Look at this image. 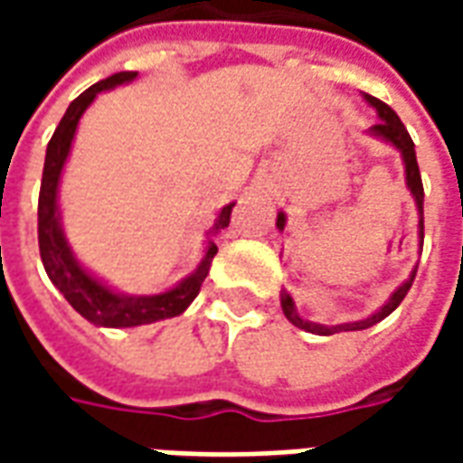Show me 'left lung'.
<instances>
[{"instance_id":"1","label":"left lung","mask_w":463,"mask_h":463,"mask_svg":"<svg viewBox=\"0 0 463 463\" xmlns=\"http://www.w3.org/2000/svg\"><path fill=\"white\" fill-rule=\"evenodd\" d=\"M364 101H367L372 109H377L379 121L369 128L372 136H377L382 141L392 143L399 153H402V161H404V173H407V188L414 195V201H417V211H419V250H421V242H424V185H421V175H419V163H417V153H414V141H411V136L404 128V123L399 121V116L389 109L384 101H379L374 96L364 94ZM285 213H278V231H285ZM417 268L419 262L414 265V270L409 275L407 280L399 285L397 290L392 292V298H389L382 307H379L374 315H369L364 320L357 322H345V325H320V322H310V320H302L298 310H295V302L288 292H280V305L282 312H285V317L295 325V327H300L305 332H312V335H335V332H352V330H367L372 325H377L384 317H389L392 312L397 310L399 302L407 298L409 288H411V282L417 278Z\"/></svg>"}]
</instances>
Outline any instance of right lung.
I'll use <instances>...</instances> for the list:
<instances>
[{
  "label": "right lung",
  "instance_id": "obj_1",
  "mask_svg": "<svg viewBox=\"0 0 463 463\" xmlns=\"http://www.w3.org/2000/svg\"><path fill=\"white\" fill-rule=\"evenodd\" d=\"M136 76H138L136 71H118V74L109 76L104 81H99V84L89 86L84 94L69 104L64 118L59 121L52 141L46 146L42 191H39V252H42L46 275H49V280L54 282L56 290L69 300V305L81 317L94 322L99 327H138V325H151V322L181 315L198 298L203 280H205L213 258L218 252V245L213 242V238H208V248H205L201 265L185 280L178 282L171 290L161 292V295L131 298V295H121V292L111 290L109 285L94 278L91 272L84 270L74 258L69 242H66L56 198H59V181H61V171H64V163L69 158V151H71V141H74L79 118L84 116L86 109L91 106V101L101 91L128 84ZM232 205L235 203L221 208L218 218L213 222L211 235H218L222 228H228Z\"/></svg>",
  "mask_w": 463,
  "mask_h": 463
}]
</instances>
